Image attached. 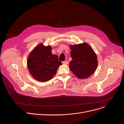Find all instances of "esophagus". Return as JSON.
I'll use <instances>...</instances> for the list:
<instances>
[{"mask_svg": "<svg viewBox=\"0 0 124 124\" xmlns=\"http://www.w3.org/2000/svg\"><path fill=\"white\" fill-rule=\"evenodd\" d=\"M63 63L64 64H65V65H67V64H69V62H68V61H63Z\"/></svg>", "mask_w": 124, "mask_h": 124, "instance_id": "1", "label": "esophagus"}]
</instances>
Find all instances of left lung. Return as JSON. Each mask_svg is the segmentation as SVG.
Here are the masks:
<instances>
[{
	"label": "left lung",
	"instance_id": "obj_1",
	"mask_svg": "<svg viewBox=\"0 0 124 124\" xmlns=\"http://www.w3.org/2000/svg\"><path fill=\"white\" fill-rule=\"evenodd\" d=\"M70 55L72 61L69 67L73 73L79 79H86L93 74L97 68V56L86 43L70 45Z\"/></svg>",
	"mask_w": 124,
	"mask_h": 124
}]
</instances>
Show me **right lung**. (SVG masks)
<instances>
[{
    "instance_id": "1",
    "label": "right lung",
    "mask_w": 124,
    "mask_h": 124,
    "mask_svg": "<svg viewBox=\"0 0 124 124\" xmlns=\"http://www.w3.org/2000/svg\"><path fill=\"white\" fill-rule=\"evenodd\" d=\"M51 46H45L39 44L30 53L27 60V67L32 77L36 80L48 81L53 78L57 69L62 63L58 56L52 53Z\"/></svg>"
}]
</instances>
